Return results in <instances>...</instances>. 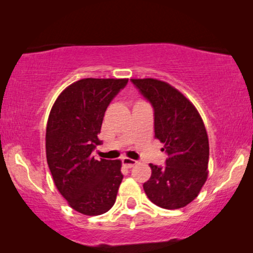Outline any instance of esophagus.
Instances as JSON below:
<instances>
[{"label":"esophagus","instance_id":"esophagus-1","mask_svg":"<svg viewBox=\"0 0 253 253\" xmlns=\"http://www.w3.org/2000/svg\"><path fill=\"white\" fill-rule=\"evenodd\" d=\"M123 164L126 166V168H128V169H131L132 166H135L136 164H137V162L135 161V160H131V158H127V157H125L123 160Z\"/></svg>","mask_w":253,"mask_h":253}]
</instances>
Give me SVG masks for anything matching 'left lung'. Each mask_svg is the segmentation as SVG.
Masks as SVG:
<instances>
[{
    "mask_svg": "<svg viewBox=\"0 0 253 253\" xmlns=\"http://www.w3.org/2000/svg\"><path fill=\"white\" fill-rule=\"evenodd\" d=\"M130 81L153 106L155 137L168 154L164 168L149 164L152 176L144 183L145 193L160 208H184L208 178L209 138L202 118L186 97L164 81Z\"/></svg>",
    "mask_w": 253,
    "mask_h": 253,
    "instance_id": "8db88e82",
    "label": "left lung"
}]
</instances>
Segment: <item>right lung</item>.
<instances>
[{"label":"right lung","mask_w":253,"mask_h":253,"mask_svg":"<svg viewBox=\"0 0 253 253\" xmlns=\"http://www.w3.org/2000/svg\"><path fill=\"white\" fill-rule=\"evenodd\" d=\"M128 79L85 78L67 87L50 111L45 134L46 162L58 191L84 215H100L113 208L124 175L121 161L91 153L105 111Z\"/></svg>","instance_id":"right-lung-1"}]
</instances>
